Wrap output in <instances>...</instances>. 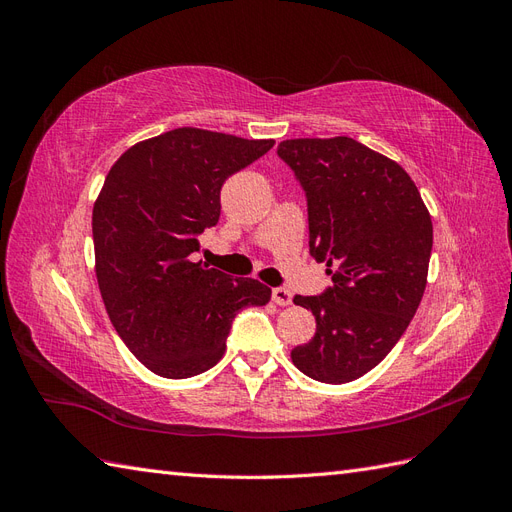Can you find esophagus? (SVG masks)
Returning <instances> with one entry per match:
<instances>
[{
    "label": "esophagus",
    "instance_id": "34e87169",
    "mask_svg": "<svg viewBox=\"0 0 512 512\" xmlns=\"http://www.w3.org/2000/svg\"><path fill=\"white\" fill-rule=\"evenodd\" d=\"M271 297H273V303H277L280 307H286L292 303V294L286 288H273Z\"/></svg>",
    "mask_w": 512,
    "mask_h": 512
}]
</instances>
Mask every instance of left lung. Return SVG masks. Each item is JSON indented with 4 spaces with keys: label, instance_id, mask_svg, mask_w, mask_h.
I'll return each mask as SVG.
<instances>
[{
    "label": "left lung",
    "instance_id": "1",
    "mask_svg": "<svg viewBox=\"0 0 512 512\" xmlns=\"http://www.w3.org/2000/svg\"><path fill=\"white\" fill-rule=\"evenodd\" d=\"M307 200L309 254L333 284L312 309L316 335L290 356L305 376L344 384L374 369L408 329L427 284L433 228L397 162L348 136L277 145Z\"/></svg>",
    "mask_w": 512,
    "mask_h": 512
}]
</instances>
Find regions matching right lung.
Segmentation results:
<instances>
[{
    "instance_id": "right-lung-1",
    "label": "right lung",
    "mask_w": 512,
    "mask_h": 512,
    "mask_svg": "<svg viewBox=\"0 0 512 512\" xmlns=\"http://www.w3.org/2000/svg\"><path fill=\"white\" fill-rule=\"evenodd\" d=\"M275 141L177 128L130 147L94 205L96 275L123 344L153 374L192 378L222 359L235 316L271 288L194 262L224 181Z\"/></svg>"
}]
</instances>
